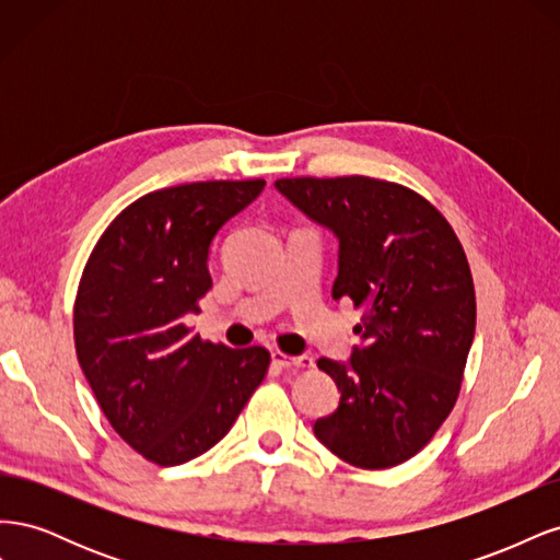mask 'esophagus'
Instances as JSON below:
<instances>
[{"label":"esophagus","instance_id":"obj_1","mask_svg":"<svg viewBox=\"0 0 560 560\" xmlns=\"http://www.w3.org/2000/svg\"><path fill=\"white\" fill-rule=\"evenodd\" d=\"M270 358H273V362L280 364L282 369H311L313 366V358H308V354H296V358H292V354L273 350Z\"/></svg>","mask_w":560,"mask_h":560}]
</instances>
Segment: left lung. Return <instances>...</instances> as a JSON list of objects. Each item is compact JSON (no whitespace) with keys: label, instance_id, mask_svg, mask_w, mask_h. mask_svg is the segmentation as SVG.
<instances>
[{"label":"left lung","instance_id":"1","mask_svg":"<svg viewBox=\"0 0 560 560\" xmlns=\"http://www.w3.org/2000/svg\"><path fill=\"white\" fill-rule=\"evenodd\" d=\"M276 189L338 241L336 301L362 308L348 360L319 358L341 399L313 422L334 455L395 467L451 413L477 327L469 264L446 219L399 184L278 179Z\"/></svg>","mask_w":560,"mask_h":560}]
</instances>
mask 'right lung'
I'll return each mask as SVG.
<instances>
[{"mask_svg": "<svg viewBox=\"0 0 560 560\" xmlns=\"http://www.w3.org/2000/svg\"><path fill=\"white\" fill-rule=\"evenodd\" d=\"M264 179L194 182L135 200L97 241L74 303V343L100 409L126 444L173 467L210 451L264 381L261 346L191 336L212 287L210 247Z\"/></svg>", "mask_w": 560, "mask_h": 560, "instance_id": "obj_1", "label": "right lung"}]
</instances>
